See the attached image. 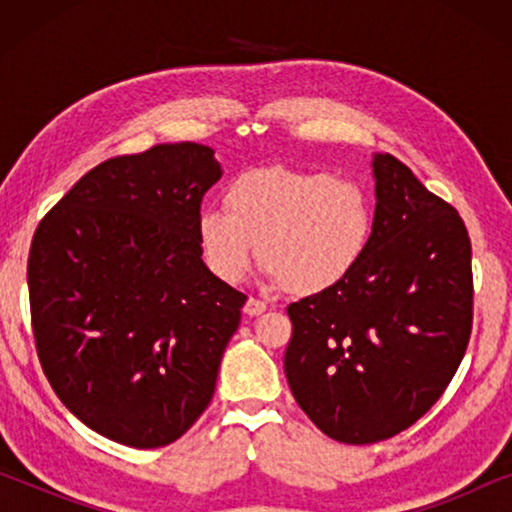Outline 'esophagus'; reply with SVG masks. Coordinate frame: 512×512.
<instances>
[{"mask_svg":"<svg viewBox=\"0 0 512 512\" xmlns=\"http://www.w3.org/2000/svg\"><path fill=\"white\" fill-rule=\"evenodd\" d=\"M265 310H268V305H265L263 300L249 298L247 303H244V314H247V317H258V314H263Z\"/></svg>","mask_w":512,"mask_h":512,"instance_id":"1","label":"esophagus"}]
</instances>
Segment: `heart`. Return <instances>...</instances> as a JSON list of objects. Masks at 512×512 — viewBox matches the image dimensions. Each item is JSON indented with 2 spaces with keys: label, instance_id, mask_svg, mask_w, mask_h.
I'll return each instance as SVG.
<instances>
[{
  "label": "heart",
  "instance_id": "heart-1",
  "mask_svg": "<svg viewBox=\"0 0 512 512\" xmlns=\"http://www.w3.org/2000/svg\"><path fill=\"white\" fill-rule=\"evenodd\" d=\"M226 209L195 219L202 261L240 284L258 254L265 277L293 296H317L352 275L373 233V207L354 181L326 172L258 167L230 181Z\"/></svg>",
  "mask_w": 512,
  "mask_h": 512
}]
</instances>
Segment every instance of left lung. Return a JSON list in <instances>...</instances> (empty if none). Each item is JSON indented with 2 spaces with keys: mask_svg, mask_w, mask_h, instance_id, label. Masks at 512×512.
Listing matches in <instances>:
<instances>
[{
  "mask_svg": "<svg viewBox=\"0 0 512 512\" xmlns=\"http://www.w3.org/2000/svg\"><path fill=\"white\" fill-rule=\"evenodd\" d=\"M375 216L361 263L286 307L291 394L328 438L368 445L408 429L464 359L471 240L457 209L389 153L373 156Z\"/></svg>",
  "mask_w": 512,
  "mask_h": 512,
  "instance_id": "left-lung-1",
  "label": "left lung"
}]
</instances>
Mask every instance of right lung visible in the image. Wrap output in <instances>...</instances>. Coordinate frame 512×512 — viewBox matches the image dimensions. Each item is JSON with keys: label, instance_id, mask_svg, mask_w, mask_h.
<instances>
[{"label": "right lung", "instance_id": "right-lung-1", "mask_svg": "<svg viewBox=\"0 0 512 512\" xmlns=\"http://www.w3.org/2000/svg\"><path fill=\"white\" fill-rule=\"evenodd\" d=\"M214 149L158 144L76 181L39 223L27 261L41 368L67 410L151 450L212 401L247 296L216 279L195 219L221 179Z\"/></svg>", "mask_w": 512, "mask_h": 512}]
</instances>
